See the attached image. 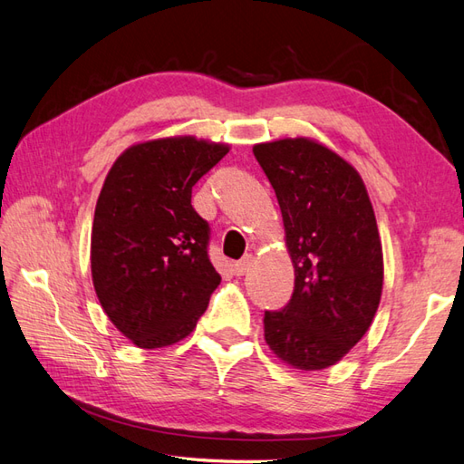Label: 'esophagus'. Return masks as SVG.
<instances>
[{
  "label": "esophagus",
  "instance_id": "34e87169",
  "mask_svg": "<svg viewBox=\"0 0 464 464\" xmlns=\"http://www.w3.org/2000/svg\"><path fill=\"white\" fill-rule=\"evenodd\" d=\"M251 266H253V256L246 255V256H243L239 260V263L233 265V272H235L237 276H243V275H246L248 270H251Z\"/></svg>",
  "mask_w": 464,
  "mask_h": 464
}]
</instances>
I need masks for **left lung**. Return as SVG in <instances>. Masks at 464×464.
I'll return each mask as SVG.
<instances>
[{
	"label": "left lung",
	"instance_id": "left-lung-1",
	"mask_svg": "<svg viewBox=\"0 0 464 464\" xmlns=\"http://www.w3.org/2000/svg\"><path fill=\"white\" fill-rule=\"evenodd\" d=\"M253 152L276 192L295 276L290 304L265 314V341L288 366L322 371L364 337L382 295L371 198L354 166L319 140L286 137Z\"/></svg>",
	"mask_w": 464,
	"mask_h": 464
}]
</instances>
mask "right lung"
<instances>
[{
    "label": "right lung",
    "instance_id": "add662e5",
    "mask_svg": "<svg viewBox=\"0 0 464 464\" xmlns=\"http://www.w3.org/2000/svg\"><path fill=\"white\" fill-rule=\"evenodd\" d=\"M229 145L178 135L125 149L110 169L92 225V282L110 322L140 349L186 339L221 276L194 184Z\"/></svg>",
    "mask_w": 464,
    "mask_h": 464
}]
</instances>
